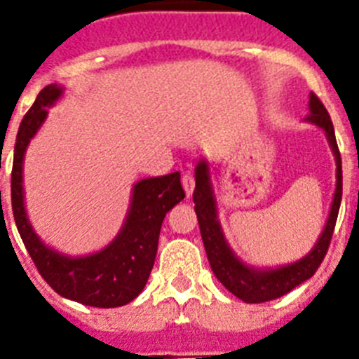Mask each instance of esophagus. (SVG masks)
Listing matches in <instances>:
<instances>
[{
  "label": "esophagus",
  "instance_id": "obj_1",
  "mask_svg": "<svg viewBox=\"0 0 359 359\" xmlns=\"http://www.w3.org/2000/svg\"><path fill=\"white\" fill-rule=\"evenodd\" d=\"M182 183H183V189H185L187 196L192 194V190L196 187V180H194V174L192 172H185L182 176Z\"/></svg>",
  "mask_w": 359,
  "mask_h": 359
}]
</instances>
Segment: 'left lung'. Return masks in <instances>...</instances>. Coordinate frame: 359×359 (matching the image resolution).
Listing matches in <instances>:
<instances>
[{"mask_svg": "<svg viewBox=\"0 0 359 359\" xmlns=\"http://www.w3.org/2000/svg\"><path fill=\"white\" fill-rule=\"evenodd\" d=\"M309 109L311 113L307 115V120L316 123L318 128L325 131L329 144H331L332 151H334L338 169H336V192L334 199H332L327 224L323 228L322 237L318 239L313 252L304 257L302 261L284 266V268L271 269V271H255V269H250L248 266H244L231 253V250L228 248L223 231L219 228L214 196H212L210 182H208L207 163L201 161L196 167V189L192 199L196 203L194 210L196 215H198L199 231H201V239L203 244H205V250H207L210 268L215 277H217V280L230 293H233L237 298L248 304H261L268 302V300H275V298L290 293L291 290L300 286L304 280H307V278H311L316 273V269L322 264L323 257H325L329 250V244H331L332 231H334V224L336 219H338V210H340L341 203L340 149H338V144H336L331 116H329L322 100L315 93H311Z\"/></svg>", "mask_w": 359, "mask_h": 359, "instance_id": "1", "label": "left lung"}]
</instances>
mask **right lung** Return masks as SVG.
<instances>
[{
    "label": "right lung",
    "mask_w": 359,
    "mask_h": 359,
    "mask_svg": "<svg viewBox=\"0 0 359 359\" xmlns=\"http://www.w3.org/2000/svg\"><path fill=\"white\" fill-rule=\"evenodd\" d=\"M61 95L46 86L21 120L15 136L11 196L15 226L41 277L61 297L93 307H118L135 300L154 266L165 214L185 198L180 172L147 177L135 185L131 210L122 231L102 252L72 259L48 250L34 233L23 207V156L30 138L46 118V106ZM1 194V192H0Z\"/></svg>",
    "instance_id": "add662e5"
}]
</instances>
